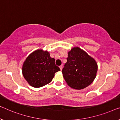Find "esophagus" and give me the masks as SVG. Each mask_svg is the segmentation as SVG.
<instances>
[{"label":"esophagus","instance_id":"esophagus-1","mask_svg":"<svg viewBox=\"0 0 120 120\" xmlns=\"http://www.w3.org/2000/svg\"><path fill=\"white\" fill-rule=\"evenodd\" d=\"M59 68H60V70H61V71H62V68H63V67H62V65H61V66H59Z\"/></svg>","mask_w":120,"mask_h":120}]
</instances>
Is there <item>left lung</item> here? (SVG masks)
Listing matches in <instances>:
<instances>
[{
	"label": "left lung",
	"mask_w": 120,
	"mask_h": 120,
	"mask_svg": "<svg viewBox=\"0 0 120 120\" xmlns=\"http://www.w3.org/2000/svg\"><path fill=\"white\" fill-rule=\"evenodd\" d=\"M98 65L85 51L76 47L68 53L67 62L62 70L67 85L76 89L90 85L96 77Z\"/></svg>",
	"instance_id": "1"
}]
</instances>
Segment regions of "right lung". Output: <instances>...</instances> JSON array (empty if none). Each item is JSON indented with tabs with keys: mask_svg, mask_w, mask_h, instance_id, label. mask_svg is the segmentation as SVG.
Listing matches in <instances>:
<instances>
[{
	"mask_svg": "<svg viewBox=\"0 0 120 120\" xmlns=\"http://www.w3.org/2000/svg\"><path fill=\"white\" fill-rule=\"evenodd\" d=\"M55 64V59L49 53L42 49H37L26 59L22 67L24 78L31 86L39 88L51 82L54 74L60 71Z\"/></svg>",
	"mask_w": 120,
	"mask_h": 120,
	"instance_id": "right-lung-1",
	"label": "right lung"
}]
</instances>
